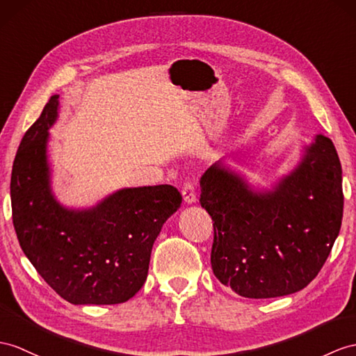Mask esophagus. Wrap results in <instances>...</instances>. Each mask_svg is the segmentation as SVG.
<instances>
[{
	"label": "esophagus",
	"instance_id": "esophagus-1",
	"mask_svg": "<svg viewBox=\"0 0 356 356\" xmlns=\"http://www.w3.org/2000/svg\"><path fill=\"white\" fill-rule=\"evenodd\" d=\"M181 193H183L184 197V202L186 204H195L196 202V192H195V186L192 183H187L184 184L183 190H181Z\"/></svg>",
	"mask_w": 356,
	"mask_h": 356
}]
</instances>
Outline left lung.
I'll list each match as a JSON object with an SVG mask.
<instances>
[{
    "label": "left lung",
    "mask_w": 356,
    "mask_h": 356,
    "mask_svg": "<svg viewBox=\"0 0 356 356\" xmlns=\"http://www.w3.org/2000/svg\"><path fill=\"white\" fill-rule=\"evenodd\" d=\"M343 177L335 146L316 134L287 175L255 186L225 159L202 175L201 202L213 219L211 267L243 298L296 293L313 281L338 237Z\"/></svg>",
    "instance_id": "8db88e82"
}]
</instances>
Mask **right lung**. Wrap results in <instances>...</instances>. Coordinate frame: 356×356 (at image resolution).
<instances>
[{
	"instance_id": "right-lung-1",
	"label": "right lung",
	"mask_w": 356,
	"mask_h": 356,
	"mask_svg": "<svg viewBox=\"0 0 356 356\" xmlns=\"http://www.w3.org/2000/svg\"><path fill=\"white\" fill-rule=\"evenodd\" d=\"M58 95L22 137L10 179L13 227L21 249L47 284L74 305L131 299L148 276L155 238L183 202L175 187H124L92 207L72 208L53 190L49 129Z\"/></svg>"
}]
</instances>
